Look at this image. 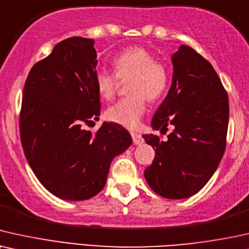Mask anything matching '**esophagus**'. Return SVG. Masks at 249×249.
Masks as SVG:
<instances>
[{
    "instance_id": "1",
    "label": "esophagus",
    "mask_w": 249,
    "mask_h": 249,
    "mask_svg": "<svg viewBox=\"0 0 249 249\" xmlns=\"http://www.w3.org/2000/svg\"><path fill=\"white\" fill-rule=\"evenodd\" d=\"M132 139H133V143L137 144V145H140L144 142L143 138H142L141 135L138 134V133H132Z\"/></svg>"
}]
</instances>
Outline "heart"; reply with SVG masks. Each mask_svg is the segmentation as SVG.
Listing matches in <instances>:
<instances>
[{"mask_svg":"<svg viewBox=\"0 0 249 249\" xmlns=\"http://www.w3.org/2000/svg\"><path fill=\"white\" fill-rule=\"evenodd\" d=\"M115 72L99 69L95 72V86L99 95L110 100L117 91L119 81H128L131 95L118 100L106 111L110 122L134 128L147 108V99L155 101L160 98L167 88V69L154 54L142 46H128L112 59Z\"/></svg>","mask_w":249,"mask_h":249,"instance_id":"1","label":"heart"}]
</instances>
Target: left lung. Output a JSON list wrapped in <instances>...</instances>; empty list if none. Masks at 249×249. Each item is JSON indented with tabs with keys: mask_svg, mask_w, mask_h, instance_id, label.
Segmentation results:
<instances>
[{
	"mask_svg": "<svg viewBox=\"0 0 249 249\" xmlns=\"http://www.w3.org/2000/svg\"><path fill=\"white\" fill-rule=\"evenodd\" d=\"M173 77L168 93L154 115L151 126L165 134L142 135L155 149L144 171L148 184L159 196L184 199L197 194L216 171L227 144L229 99L216 71L188 45L172 55Z\"/></svg>",
	"mask_w": 249,
	"mask_h": 249,
	"instance_id": "1",
	"label": "left lung"
}]
</instances>
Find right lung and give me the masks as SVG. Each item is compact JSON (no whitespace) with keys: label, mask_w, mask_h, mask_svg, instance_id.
<instances>
[{"label":"right lung","mask_w":249,"mask_h":249,"mask_svg":"<svg viewBox=\"0 0 249 249\" xmlns=\"http://www.w3.org/2000/svg\"><path fill=\"white\" fill-rule=\"evenodd\" d=\"M94 41L69 37L36 62L24 86L20 139L29 166L46 190L65 200H86L104 189L110 164L132 144L116 123L91 133L100 97Z\"/></svg>","instance_id":"1"}]
</instances>
